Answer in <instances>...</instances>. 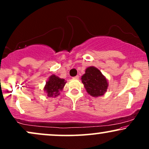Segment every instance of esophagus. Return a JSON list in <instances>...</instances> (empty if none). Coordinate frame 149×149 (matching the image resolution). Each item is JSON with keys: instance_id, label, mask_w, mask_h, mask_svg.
I'll use <instances>...</instances> for the list:
<instances>
[{"instance_id": "obj_1", "label": "esophagus", "mask_w": 149, "mask_h": 149, "mask_svg": "<svg viewBox=\"0 0 149 149\" xmlns=\"http://www.w3.org/2000/svg\"><path fill=\"white\" fill-rule=\"evenodd\" d=\"M73 79H78V78H79V76H74L73 77Z\"/></svg>"}]
</instances>
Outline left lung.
<instances>
[{"instance_id": "obj_1", "label": "left lung", "mask_w": 149, "mask_h": 149, "mask_svg": "<svg viewBox=\"0 0 149 149\" xmlns=\"http://www.w3.org/2000/svg\"><path fill=\"white\" fill-rule=\"evenodd\" d=\"M81 79L87 92L92 96H102L107 91L108 88L107 79L97 68L93 66L88 67Z\"/></svg>"}]
</instances>
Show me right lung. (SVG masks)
Listing matches in <instances>:
<instances>
[{"label": "right lung", "instance_id": "obj_1", "mask_svg": "<svg viewBox=\"0 0 149 149\" xmlns=\"http://www.w3.org/2000/svg\"><path fill=\"white\" fill-rule=\"evenodd\" d=\"M65 84L66 81L64 79H61L54 75H52L49 77V80L46 83L44 90L47 92L48 97H56L59 95V91L62 90Z\"/></svg>", "mask_w": 149, "mask_h": 149}]
</instances>
